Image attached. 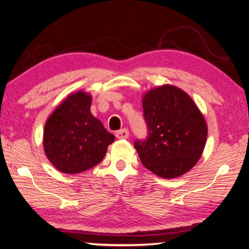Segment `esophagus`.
Listing matches in <instances>:
<instances>
[{
    "label": "esophagus",
    "mask_w": 249,
    "mask_h": 249,
    "mask_svg": "<svg viewBox=\"0 0 249 249\" xmlns=\"http://www.w3.org/2000/svg\"><path fill=\"white\" fill-rule=\"evenodd\" d=\"M116 137L118 138V139H127V138L129 137V131L128 129H121L119 130V131L116 132Z\"/></svg>",
    "instance_id": "esophagus-1"
}]
</instances>
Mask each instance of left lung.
<instances>
[{
    "mask_svg": "<svg viewBox=\"0 0 249 249\" xmlns=\"http://www.w3.org/2000/svg\"><path fill=\"white\" fill-rule=\"evenodd\" d=\"M146 139L135 148L144 167L171 179L190 170L199 160L207 139V124L188 94L174 86L152 89L142 98Z\"/></svg>",
    "mask_w": 249,
    "mask_h": 249,
    "instance_id": "1",
    "label": "left lung"
}]
</instances>
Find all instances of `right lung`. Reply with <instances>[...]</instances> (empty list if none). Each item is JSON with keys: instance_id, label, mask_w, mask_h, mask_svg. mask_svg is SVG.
Returning <instances> with one entry per match:
<instances>
[{"instance_id": "1", "label": "right lung", "mask_w": 249, "mask_h": 249, "mask_svg": "<svg viewBox=\"0 0 249 249\" xmlns=\"http://www.w3.org/2000/svg\"><path fill=\"white\" fill-rule=\"evenodd\" d=\"M91 100L82 91L69 95L45 124V155L63 174H79L97 166L114 141V136L91 113Z\"/></svg>"}]
</instances>
